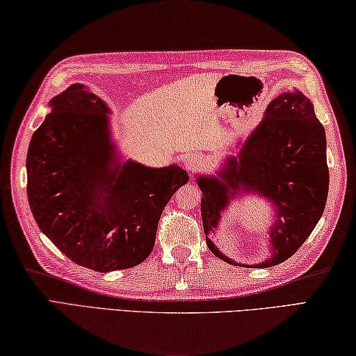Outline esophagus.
Returning a JSON list of instances; mask_svg holds the SVG:
<instances>
[{"mask_svg":"<svg viewBox=\"0 0 356 356\" xmlns=\"http://www.w3.org/2000/svg\"><path fill=\"white\" fill-rule=\"evenodd\" d=\"M186 168H188V170H191V172H197V170H200L202 168V165H203V159H202V156H197V154H191V156H188V158H186Z\"/></svg>","mask_w":356,"mask_h":356,"instance_id":"obj_1","label":"esophagus"}]
</instances>
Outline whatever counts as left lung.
Returning a JSON list of instances; mask_svg holds the SVG:
<instances>
[{"mask_svg":"<svg viewBox=\"0 0 356 356\" xmlns=\"http://www.w3.org/2000/svg\"><path fill=\"white\" fill-rule=\"evenodd\" d=\"M325 129L309 99L300 92H286L267 106L263 122L228 158L219 177H198L203 192L202 219L207 244L217 258L234 264L208 236L217 228L220 213L233 197L257 192L275 207L270 227V267L291 258L313 232L328 195Z\"/></svg>","mask_w":356,"mask_h":356,"instance_id":"8db88e82","label":"left lung"}]
</instances>
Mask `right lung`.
Segmentation results:
<instances>
[{"label": "right lung", "instance_id": "right-lung-1", "mask_svg": "<svg viewBox=\"0 0 356 356\" xmlns=\"http://www.w3.org/2000/svg\"><path fill=\"white\" fill-rule=\"evenodd\" d=\"M51 114L29 143L28 200L37 225L87 269L111 272L145 261L165 204L189 175L178 165L112 167L103 99L73 84L51 99Z\"/></svg>", "mask_w": 356, "mask_h": 356}]
</instances>
